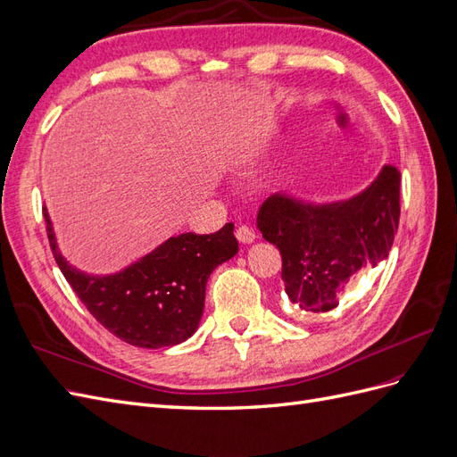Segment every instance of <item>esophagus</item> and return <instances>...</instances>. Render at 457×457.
<instances>
[{
  "instance_id": "1",
  "label": "esophagus",
  "mask_w": 457,
  "mask_h": 457,
  "mask_svg": "<svg viewBox=\"0 0 457 457\" xmlns=\"http://www.w3.org/2000/svg\"><path fill=\"white\" fill-rule=\"evenodd\" d=\"M237 238L240 244H253L255 242V232L250 227H240L237 230Z\"/></svg>"
}]
</instances>
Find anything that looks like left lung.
<instances>
[{
  "label": "left lung",
  "instance_id": "8db88e82",
  "mask_svg": "<svg viewBox=\"0 0 457 457\" xmlns=\"http://www.w3.org/2000/svg\"><path fill=\"white\" fill-rule=\"evenodd\" d=\"M400 217V171L383 165L358 195L318 204L276 192L257 227L280 250L287 299L303 312L337 307L358 274L389 257Z\"/></svg>",
  "mask_w": 457,
  "mask_h": 457
}]
</instances>
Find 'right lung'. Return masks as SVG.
Here are the masks:
<instances>
[{"label": "right lung", "mask_w": 457, "mask_h": 457, "mask_svg": "<svg viewBox=\"0 0 457 457\" xmlns=\"http://www.w3.org/2000/svg\"><path fill=\"white\" fill-rule=\"evenodd\" d=\"M54 261L87 311L110 334L143 349L173 347L195 336L210 274L238 253L234 225L215 234H179L112 274H89L62 255L47 207Z\"/></svg>", "instance_id": "add662e5"}]
</instances>
